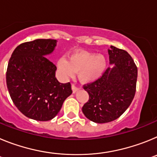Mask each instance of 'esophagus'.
I'll return each instance as SVG.
<instances>
[{"mask_svg": "<svg viewBox=\"0 0 157 157\" xmlns=\"http://www.w3.org/2000/svg\"><path fill=\"white\" fill-rule=\"evenodd\" d=\"M71 88H72V90H73V93L77 92V91L78 90H79V88H78V86H76L75 85V84H72V85H71Z\"/></svg>", "mask_w": 157, "mask_h": 157, "instance_id": "obj_1", "label": "esophagus"}]
</instances>
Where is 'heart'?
Wrapping results in <instances>:
<instances>
[{
    "instance_id": "obj_1",
    "label": "heart",
    "mask_w": 157,
    "mask_h": 157,
    "mask_svg": "<svg viewBox=\"0 0 157 157\" xmlns=\"http://www.w3.org/2000/svg\"><path fill=\"white\" fill-rule=\"evenodd\" d=\"M107 62L105 56L86 51H76L66 57L59 58L57 62L59 71L65 77H71L79 72L80 79L85 82L99 78L105 71Z\"/></svg>"
}]
</instances>
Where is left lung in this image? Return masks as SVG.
<instances>
[{
	"label": "left lung",
	"mask_w": 157,
	"mask_h": 157,
	"mask_svg": "<svg viewBox=\"0 0 157 157\" xmlns=\"http://www.w3.org/2000/svg\"><path fill=\"white\" fill-rule=\"evenodd\" d=\"M109 67L102 75L83 86L89 101L82 107L86 117L98 123L116 120L128 109L136 92L138 67L127 51L111 45Z\"/></svg>",
	"instance_id": "8db88e82"
}]
</instances>
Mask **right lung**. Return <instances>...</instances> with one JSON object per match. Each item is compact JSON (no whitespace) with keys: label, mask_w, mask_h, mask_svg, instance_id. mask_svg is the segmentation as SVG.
Instances as JSON below:
<instances>
[{"label":"right lung","mask_w":157,"mask_h":157,"mask_svg":"<svg viewBox=\"0 0 157 157\" xmlns=\"http://www.w3.org/2000/svg\"><path fill=\"white\" fill-rule=\"evenodd\" d=\"M56 45L53 39L22 43L8 62L6 82L11 98L16 108L32 120L53 119L72 94L71 83L56 79V65L46 57Z\"/></svg>","instance_id":"obj_1"}]
</instances>
